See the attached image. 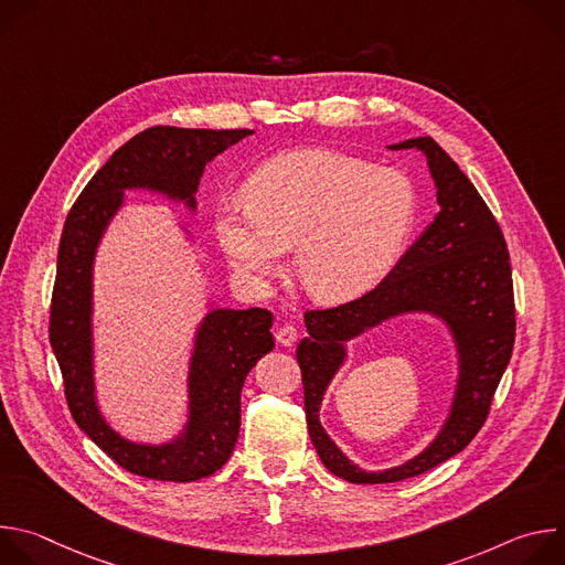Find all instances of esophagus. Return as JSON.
Returning <instances> with one entry per match:
<instances>
[{
    "mask_svg": "<svg viewBox=\"0 0 565 565\" xmlns=\"http://www.w3.org/2000/svg\"><path fill=\"white\" fill-rule=\"evenodd\" d=\"M275 340H277V344H281V347H292V344L297 342V329L290 327V324H284V327H279Z\"/></svg>",
    "mask_w": 565,
    "mask_h": 565,
    "instance_id": "34e87169",
    "label": "esophagus"
}]
</instances>
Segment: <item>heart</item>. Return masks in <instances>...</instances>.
I'll return each instance as SVG.
<instances>
[{
    "label": "heart",
    "mask_w": 565,
    "mask_h": 565,
    "mask_svg": "<svg viewBox=\"0 0 565 565\" xmlns=\"http://www.w3.org/2000/svg\"><path fill=\"white\" fill-rule=\"evenodd\" d=\"M246 192L214 210V234L232 268L264 286L295 244V275L324 303L375 288L405 253L418 216L409 177L333 149L273 156Z\"/></svg>",
    "instance_id": "b5f03b06"
}]
</instances>
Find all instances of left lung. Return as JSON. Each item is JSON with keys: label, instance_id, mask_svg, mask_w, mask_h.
<instances>
[{"label": "left lung", "instance_id": "1", "mask_svg": "<svg viewBox=\"0 0 565 565\" xmlns=\"http://www.w3.org/2000/svg\"><path fill=\"white\" fill-rule=\"evenodd\" d=\"M388 149L425 153L438 214L373 290L335 308L306 310L308 338L297 347L310 440L329 471L364 486L425 473L471 443L490 414L516 331L510 255L486 201L434 138H409ZM407 311L434 313L452 333L459 358L452 407L437 438L418 457L366 472L349 461L320 427V399L345 359V342Z\"/></svg>", "mask_w": 565, "mask_h": 565}]
</instances>
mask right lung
I'll use <instances>...</instances> for the list:
<instances>
[{
	"label": "right lung",
	"mask_w": 565,
	"mask_h": 565,
	"mask_svg": "<svg viewBox=\"0 0 565 565\" xmlns=\"http://www.w3.org/2000/svg\"><path fill=\"white\" fill-rule=\"evenodd\" d=\"M253 129L149 127L111 153L73 203L57 250L49 340L77 427L122 469L172 482H192L221 469L241 427L246 375L273 351V312L210 308L201 319L188 371V423L163 445L122 438L105 420L94 377V262L100 241L125 205L127 190H147L196 210L205 166Z\"/></svg>",
	"instance_id": "right-lung-1"
}]
</instances>
